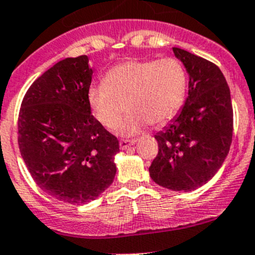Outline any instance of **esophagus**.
<instances>
[{
    "instance_id": "1",
    "label": "esophagus",
    "mask_w": 255,
    "mask_h": 255,
    "mask_svg": "<svg viewBox=\"0 0 255 255\" xmlns=\"http://www.w3.org/2000/svg\"><path fill=\"white\" fill-rule=\"evenodd\" d=\"M137 143V139H122L120 142V147L121 149H127V148H129L130 145L135 144Z\"/></svg>"
}]
</instances>
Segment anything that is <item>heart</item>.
<instances>
[{
    "instance_id": "b5f03b06",
    "label": "heart",
    "mask_w": 255,
    "mask_h": 255,
    "mask_svg": "<svg viewBox=\"0 0 255 255\" xmlns=\"http://www.w3.org/2000/svg\"><path fill=\"white\" fill-rule=\"evenodd\" d=\"M188 78L182 62L128 59L111 68L103 83L88 90V103L96 120L108 129L121 127L123 135L140 132L148 123L159 126L174 117L187 93Z\"/></svg>"
}]
</instances>
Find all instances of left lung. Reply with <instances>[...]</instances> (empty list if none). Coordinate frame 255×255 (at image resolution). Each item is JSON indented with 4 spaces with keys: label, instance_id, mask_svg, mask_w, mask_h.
Here are the masks:
<instances>
[{
    "label": "left lung",
    "instance_id": "left-lung-1",
    "mask_svg": "<svg viewBox=\"0 0 255 255\" xmlns=\"http://www.w3.org/2000/svg\"><path fill=\"white\" fill-rule=\"evenodd\" d=\"M173 53L189 82L180 112L154 138L158 154L149 167L157 184L190 192L214 177L228 155L233 135L231 91L214 63L178 47Z\"/></svg>",
    "mask_w": 255,
    "mask_h": 255
}]
</instances>
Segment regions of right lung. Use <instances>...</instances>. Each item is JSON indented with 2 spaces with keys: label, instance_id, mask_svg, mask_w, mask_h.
Masks as SVG:
<instances>
[{
  "label": "right lung",
  "instance_id": "right-lung-1",
  "mask_svg": "<svg viewBox=\"0 0 255 255\" xmlns=\"http://www.w3.org/2000/svg\"><path fill=\"white\" fill-rule=\"evenodd\" d=\"M92 75L87 56L62 59L32 83L19 110V152L29 174L70 204L95 201L117 172L118 139L91 113Z\"/></svg>",
  "mask_w": 255,
  "mask_h": 255
}]
</instances>
